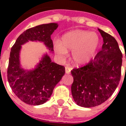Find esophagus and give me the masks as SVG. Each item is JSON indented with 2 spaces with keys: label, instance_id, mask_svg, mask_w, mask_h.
I'll list each match as a JSON object with an SVG mask.
<instances>
[{
  "label": "esophagus",
  "instance_id": "34e87169",
  "mask_svg": "<svg viewBox=\"0 0 126 126\" xmlns=\"http://www.w3.org/2000/svg\"><path fill=\"white\" fill-rule=\"evenodd\" d=\"M71 67H68V66H66L65 67V73H67V74H69V73H71Z\"/></svg>",
  "mask_w": 126,
  "mask_h": 126
}]
</instances>
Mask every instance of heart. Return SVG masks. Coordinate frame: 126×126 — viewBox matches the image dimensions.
I'll list each match as a JSON object with an SVG mask.
<instances>
[{
  "instance_id": "heart-1",
  "label": "heart",
  "mask_w": 126,
  "mask_h": 126,
  "mask_svg": "<svg viewBox=\"0 0 126 126\" xmlns=\"http://www.w3.org/2000/svg\"><path fill=\"white\" fill-rule=\"evenodd\" d=\"M100 37L97 33L88 31L76 30L62 36L61 42L55 44V49L61 55L72 50L71 57L77 65H85L91 61L99 47Z\"/></svg>"
}]
</instances>
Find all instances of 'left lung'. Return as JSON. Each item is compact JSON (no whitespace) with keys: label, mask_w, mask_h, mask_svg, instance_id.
Here are the masks:
<instances>
[{"label":"left lung","mask_w":126,"mask_h":126,"mask_svg":"<svg viewBox=\"0 0 126 126\" xmlns=\"http://www.w3.org/2000/svg\"><path fill=\"white\" fill-rule=\"evenodd\" d=\"M103 39L101 50L87 65L71 71V93L78 105L90 108L106 101L119 84L122 53L117 41L98 29Z\"/></svg>","instance_id":"1"}]
</instances>
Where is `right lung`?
<instances>
[{
	"label": "right lung",
	"mask_w": 126,
	"mask_h": 126,
	"mask_svg": "<svg viewBox=\"0 0 126 126\" xmlns=\"http://www.w3.org/2000/svg\"><path fill=\"white\" fill-rule=\"evenodd\" d=\"M57 23L42 24L27 29L17 38L12 47L7 70L8 81L16 95L31 105H39L47 101L56 84L65 73V67L51 62L47 54L43 56L36 67L26 71L21 67L19 52L21 45L29 40L44 42L53 51L51 35L57 28Z\"/></svg>",
	"instance_id": "1"
}]
</instances>
